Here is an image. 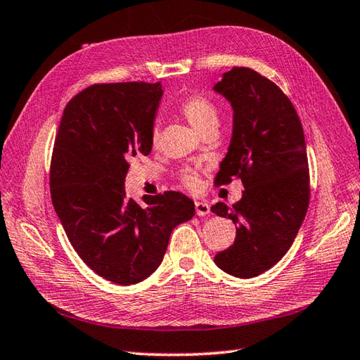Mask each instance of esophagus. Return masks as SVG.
<instances>
[{
  "label": "esophagus",
  "mask_w": 360,
  "mask_h": 360,
  "mask_svg": "<svg viewBox=\"0 0 360 360\" xmlns=\"http://www.w3.org/2000/svg\"><path fill=\"white\" fill-rule=\"evenodd\" d=\"M195 214L197 216H208L211 210H210V205L207 202H195Z\"/></svg>",
  "instance_id": "obj_1"
}]
</instances>
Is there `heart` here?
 Returning <instances> with one entry per match:
<instances>
[{"label": "heart", "instance_id": "b5f03b06", "mask_svg": "<svg viewBox=\"0 0 360 360\" xmlns=\"http://www.w3.org/2000/svg\"><path fill=\"white\" fill-rule=\"evenodd\" d=\"M180 112L191 122L195 130L200 134L208 129L217 127L219 122V108L211 99L202 96V94H191L180 104ZM160 130L155 126L150 131V143L153 146L158 144ZM180 181L189 189H195L199 186V172L193 167H185L180 171Z\"/></svg>", "mask_w": 360, "mask_h": 360}]
</instances>
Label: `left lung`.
Masks as SVG:
<instances>
[{"mask_svg":"<svg viewBox=\"0 0 360 360\" xmlns=\"http://www.w3.org/2000/svg\"><path fill=\"white\" fill-rule=\"evenodd\" d=\"M214 90L234 112L231 143L214 185L234 177L244 185L233 207H211L236 225V239L214 262L233 276L253 278L288 253L304 221L311 199L304 134L290 99L258 71L234 67Z\"/></svg>","mask_w":360,"mask_h":360,"instance_id":"1","label":"left lung"}]
</instances>
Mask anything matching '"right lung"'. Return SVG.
Returning <instances> with one entry per match:
<instances>
[{
    "label": "right lung",
    "mask_w": 360,
    "mask_h": 360,
    "mask_svg": "<svg viewBox=\"0 0 360 360\" xmlns=\"http://www.w3.org/2000/svg\"><path fill=\"white\" fill-rule=\"evenodd\" d=\"M160 82L94 84L63 110L49 169L51 199L72 248L94 274L129 285L163 261L172 230L194 216L177 191L127 199L130 160L149 155Z\"/></svg>",
    "instance_id": "add662e5"
}]
</instances>
